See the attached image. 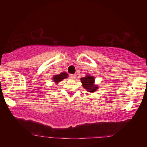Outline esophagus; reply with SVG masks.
<instances>
[{
    "label": "esophagus",
    "mask_w": 147,
    "mask_h": 147,
    "mask_svg": "<svg viewBox=\"0 0 147 147\" xmlns=\"http://www.w3.org/2000/svg\"><path fill=\"white\" fill-rule=\"evenodd\" d=\"M70 77L72 79H75L76 78V74H70Z\"/></svg>",
    "instance_id": "esophagus-1"
}]
</instances>
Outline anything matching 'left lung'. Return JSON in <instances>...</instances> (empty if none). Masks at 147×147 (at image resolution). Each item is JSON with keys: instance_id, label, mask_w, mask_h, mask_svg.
I'll list each match as a JSON object with an SVG mask.
<instances>
[{"instance_id": "obj_1", "label": "left lung", "mask_w": 147, "mask_h": 147, "mask_svg": "<svg viewBox=\"0 0 147 147\" xmlns=\"http://www.w3.org/2000/svg\"><path fill=\"white\" fill-rule=\"evenodd\" d=\"M84 88L91 93H93L98 88V86L94 84V77L88 74L86 76L80 78Z\"/></svg>"}]
</instances>
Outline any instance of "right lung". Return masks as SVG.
Returning <instances> with one entry per match:
<instances>
[{
  "instance_id": "obj_1",
  "label": "right lung",
  "mask_w": 147,
  "mask_h": 147,
  "mask_svg": "<svg viewBox=\"0 0 147 147\" xmlns=\"http://www.w3.org/2000/svg\"><path fill=\"white\" fill-rule=\"evenodd\" d=\"M68 74L67 73H65V72H63V73H61L59 74H56V75H54L53 76V80L54 82H55L56 84L59 83V82H61V80H63V79L65 78H67Z\"/></svg>"
}]
</instances>
